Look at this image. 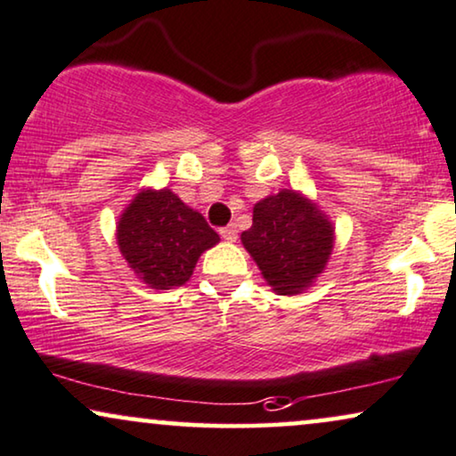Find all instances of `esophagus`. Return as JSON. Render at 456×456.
<instances>
[{
  "mask_svg": "<svg viewBox=\"0 0 456 456\" xmlns=\"http://www.w3.org/2000/svg\"><path fill=\"white\" fill-rule=\"evenodd\" d=\"M220 234H222V239H224V240L234 242V240H236V234H239V230H236L234 224H230V226H226V228H222V230H220Z\"/></svg>",
  "mask_w": 456,
  "mask_h": 456,
  "instance_id": "obj_1",
  "label": "esophagus"
}]
</instances>
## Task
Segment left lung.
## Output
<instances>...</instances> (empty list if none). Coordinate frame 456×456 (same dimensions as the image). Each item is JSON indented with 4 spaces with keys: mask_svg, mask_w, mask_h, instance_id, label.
<instances>
[{
    "mask_svg": "<svg viewBox=\"0 0 456 456\" xmlns=\"http://www.w3.org/2000/svg\"><path fill=\"white\" fill-rule=\"evenodd\" d=\"M240 242L272 291L297 295L327 268L335 226L310 197L282 188L253 205V224Z\"/></svg>",
    "mask_w": 456,
    "mask_h": 456,
    "instance_id": "1",
    "label": "left lung"
}]
</instances>
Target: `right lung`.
<instances>
[{
	"mask_svg": "<svg viewBox=\"0 0 456 456\" xmlns=\"http://www.w3.org/2000/svg\"><path fill=\"white\" fill-rule=\"evenodd\" d=\"M220 234L169 188H142L117 222V247L134 274L157 291L186 285Z\"/></svg>",
	"mask_w": 456,
	"mask_h": 456,
	"instance_id": "right-lung-1",
	"label": "right lung"
}]
</instances>
